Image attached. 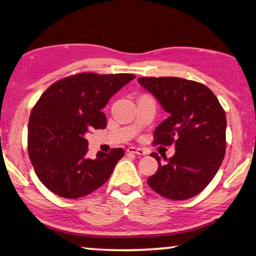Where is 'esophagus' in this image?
I'll return each instance as SVG.
<instances>
[{"label": "esophagus", "instance_id": "34e87169", "mask_svg": "<svg viewBox=\"0 0 256 256\" xmlns=\"http://www.w3.org/2000/svg\"><path fill=\"white\" fill-rule=\"evenodd\" d=\"M128 152L138 154V156H144L146 154L144 150H142L141 148H136V146H130V148H128Z\"/></svg>", "mask_w": 256, "mask_h": 256}]
</instances>
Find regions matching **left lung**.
<instances>
[{
    "instance_id": "left-lung-1",
    "label": "left lung",
    "mask_w": 256,
    "mask_h": 256,
    "mask_svg": "<svg viewBox=\"0 0 256 256\" xmlns=\"http://www.w3.org/2000/svg\"><path fill=\"white\" fill-rule=\"evenodd\" d=\"M138 84L157 98L170 116L154 130V144H175V154L160 164L148 184L170 200L196 196L218 172L226 152V114L214 94L196 81L144 76Z\"/></svg>"
}]
</instances>
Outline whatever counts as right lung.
I'll list each match as a JSON object with an SVG mask.
<instances>
[{"instance_id":"obj_1","label":"right lung","mask_w":256,"mask_h":256,"mask_svg":"<svg viewBox=\"0 0 256 256\" xmlns=\"http://www.w3.org/2000/svg\"><path fill=\"white\" fill-rule=\"evenodd\" d=\"M136 76L79 73L56 81L34 106L28 124L29 158L38 178L56 196H88L110 178L122 148L86 157L90 128H105L102 108Z\"/></svg>"}]
</instances>
